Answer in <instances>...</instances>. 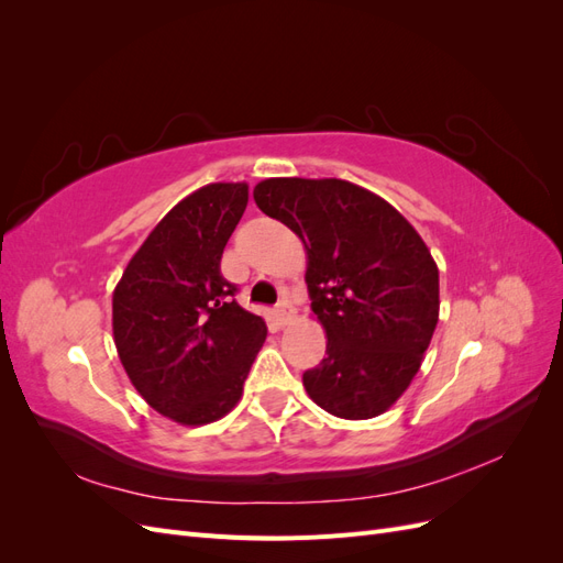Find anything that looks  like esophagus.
<instances>
[{"mask_svg":"<svg viewBox=\"0 0 563 563\" xmlns=\"http://www.w3.org/2000/svg\"><path fill=\"white\" fill-rule=\"evenodd\" d=\"M294 317H296V308L288 300H282L275 308V319L279 321V327H286V323L291 321Z\"/></svg>","mask_w":563,"mask_h":563,"instance_id":"34e87169","label":"esophagus"}]
</instances>
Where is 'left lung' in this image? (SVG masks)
Listing matches in <instances>:
<instances>
[{
  "label": "left lung",
  "mask_w": 563,
  "mask_h": 563,
  "mask_svg": "<svg viewBox=\"0 0 563 563\" xmlns=\"http://www.w3.org/2000/svg\"><path fill=\"white\" fill-rule=\"evenodd\" d=\"M253 199L308 249L327 356L302 373L310 399L345 420L385 413L420 368L439 319V269L413 225L347 180L267 178Z\"/></svg>",
  "instance_id": "1"
}]
</instances>
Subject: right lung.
I'll return each instance as SVG.
<instances>
[{"label":"right lung","instance_id":"right-lung-1","mask_svg":"<svg viewBox=\"0 0 563 563\" xmlns=\"http://www.w3.org/2000/svg\"><path fill=\"white\" fill-rule=\"evenodd\" d=\"M246 183H211L178 201L135 251L112 296L119 360L141 397L180 424H207L240 401L267 327L220 275L244 216Z\"/></svg>","mask_w":563,"mask_h":563}]
</instances>
